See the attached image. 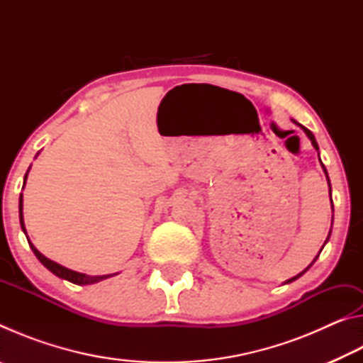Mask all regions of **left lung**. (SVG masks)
Here are the masks:
<instances>
[{
  "label": "left lung",
  "mask_w": 363,
  "mask_h": 363,
  "mask_svg": "<svg viewBox=\"0 0 363 363\" xmlns=\"http://www.w3.org/2000/svg\"><path fill=\"white\" fill-rule=\"evenodd\" d=\"M298 125H299V123H298ZM301 128H303V130H304V133L307 134V138H309L311 139V143H312V145H314L315 147V149L318 150V145H317V143H315V138H314V134H312L309 130H307V128L306 126H303V125H299ZM322 167H323V164H322ZM323 171H325V174H327V169H325V167H323ZM327 177H328V174H327ZM328 186H330V179H328ZM330 195H331V186H330ZM331 203H333V201H331ZM331 208H333V206H331ZM315 259H317V257H315ZM314 259V261H315ZM307 270V269H306ZM306 270H304V272H306ZM304 272H301L299 275H296V277H293V279H290V280H288L286 281V284H290V281H293V280H296L298 277H301V275H303Z\"/></svg>",
  "instance_id": "left-lung-1"
}]
</instances>
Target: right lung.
I'll use <instances>...</instances> for the list:
<instances>
[{"label": "right lung", "instance_id": "1", "mask_svg": "<svg viewBox=\"0 0 363 363\" xmlns=\"http://www.w3.org/2000/svg\"><path fill=\"white\" fill-rule=\"evenodd\" d=\"M26 179H27V174H26ZM19 218H21L22 230L26 232V225H23V216H22V195H21V199H19ZM28 245H30V248L33 250L35 256L38 257L43 266L51 270V272H52L54 275H57V277L64 279V280H69V281H72V284H77V285H89V284H96V281L104 280V279H107V277H112V275H86V274L75 272V270H70V269H67V267H64V266H60V264H57V262L48 259L46 256H43V255L40 253V251L33 247V243L30 242V240H28Z\"/></svg>", "mask_w": 363, "mask_h": 363}]
</instances>
